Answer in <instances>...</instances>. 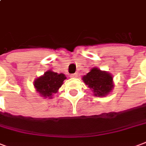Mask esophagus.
<instances>
[{"instance_id": "esophagus-1", "label": "esophagus", "mask_w": 146, "mask_h": 146, "mask_svg": "<svg viewBox=\"0 0 146 146\" xmlns=\"http://www.w3.org/2000/svg\"><path fill=\"white\" fill-rule=\"evenodd\" d=\"M77 75H78L77 73H74V74H71V77H72V78H76V77H77Z\"/></svg>"}]
</instances>
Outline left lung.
<instances>
[{
    "instance_id": "8db88e82",
    "label": "left lung",
    "mask_w": 146,
    "mask_h": 146,
    "mask_svg": "<svg viewBox=\"0 0 146 146\" xmlns=\"http://www.w3.org/2000/svg\"><path fill=\"white\" fill-rule=\"evenodd\" d=\"M82 79L85 85H88L95 96H105L110 92L113 88L112 76L109 73L102 72L100 69L94 68Z\"/></svg>"
}]
</instances>
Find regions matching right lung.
<instances>
[{
	"instance_id": "obj_1",
	"label": "right lung",
	"mask_w": 146,
	"mask_h": 146,
	"mask_svg": "<svg viewBox=\"0 0 146 146\" xmlns=\"http://www.w3.org/2000/svg\"><path fill=\"white\" fill-rule=\"evenodd\" d=\"M65 78L64 74L48 71L43 76L36 79L34 85L41 96L44 98H52V95L58 92Z\"/></svg>"
}]
</instances>
